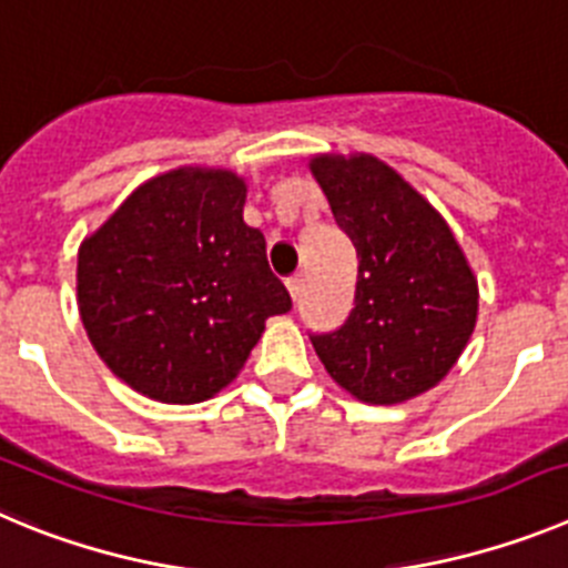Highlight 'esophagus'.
<instances>
[{
    "label": "esophagus",
    "instance_id": "obj_1",
    "mask_svg": "<svg viewBox=\"0 0 568 568\" xmlns=\"http://www.w3.org/2000/svg\"><path fill=\"white\" fill-rule=\"evenodd\" d=\"M285 288H288L291 300H296V296L303 294V277H300V274H294V277H288V280H285Z\"/></svg>",
    "mask_w": 568,
    "mask_h": 568
}]
</instances>
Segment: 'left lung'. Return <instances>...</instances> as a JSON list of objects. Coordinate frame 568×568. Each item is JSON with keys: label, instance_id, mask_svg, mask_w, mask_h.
Segmentation results:
<instances>
[{"label": "left lung", "instance_id": "obj_1", "mask_svg": "<svg viewBox=\"0 0 568 568\" xmlns=\"http://www.w3.org/2000/svg\"><path fill=\"white\" fill-rule=\"evenodd\" d=\"M311 175L359 257L354 311L311 336L331 379L365 405H402L456 365L478 280L442 214L379 158L314 155Z\"/></svg>", "mask_w": 568, "mask_h": 568}]
</instances>
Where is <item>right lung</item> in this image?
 Returning <instances> with one entry per match:
<instances>
[{"mask_svg": "<svg viewBox=\"0 0 568 568\" xmlns=\"http://www.w3.org/2000/svg\"><path fill=\"white\" fill-rule=\"evenodd\" d=\"M246 181L178 166L150 178L79 246V314L95 354L132 390L197 405L246 365L291 296L265 237L243 221Z\"/></svg>", "mask_w": 568, "mask_h": 568, "instance_id": "right-lung-1", "label": "right lung"}]
</instances>
